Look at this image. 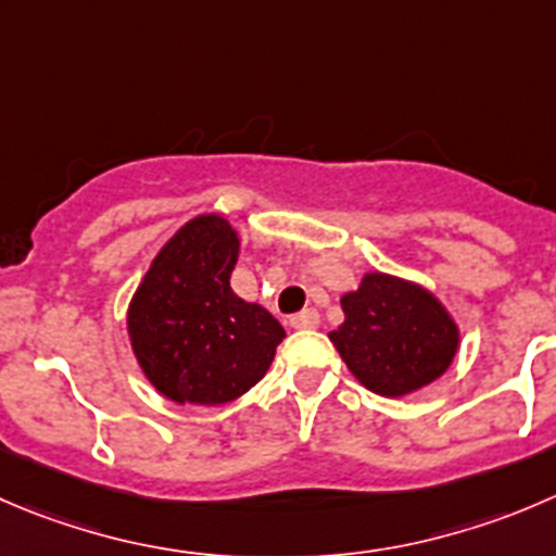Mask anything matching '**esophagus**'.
<instances>
[{"label": "esophagus", "mask_w": 556, "mask_h": 556, "mask_svg": "<svg viewBox=\"0 0 556 556\" xmlns=\"http://www.w3.org/2000/svg\"><path fill=\"white\" fill-rule=\"evenodd\" d=\"M290 326L301 328V331H306V328H317L320 326V315H317V309H304L299 312V315L290 317Z\"/></svg>", "instance_id": "esophagus-1"}]
</instances>
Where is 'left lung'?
Masks as SVG:
<instances>
[{
  "mask_svg": "<svg viewBox=\"0 0 556 556\" xmlns=\"http://www.w3.org/2000/svg\"><path fill=\"white\" fill-rule=\"evenodd\" d=\"M342 312L344 323L328 337L355 380L380 396L418 391L454 361L456 323L418 285L366 274L355 293L342 295Z\"/></svg>",
  "mask_w": 556,
  "mask_h": 556,
  "instance_id": "left-lung-1",
  "label": "left lung"
}]
</instances>
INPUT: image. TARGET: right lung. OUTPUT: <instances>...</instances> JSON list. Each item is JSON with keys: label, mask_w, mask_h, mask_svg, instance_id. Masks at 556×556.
Segmentation results:
<instances>
[{"label": "right lung", "mask_w": 556, "mask_h": 556, "mask_svg": "<svg viewBox=\"0 0 556 556\" xmlns=\"http://www.w3.org/2000/svg\"><path fill=\"white\" fill-rule=\"evenodd\" d=\"M239 236L217 214L187 223L154 257L129 304L135 358L163 396L225 404L271 366L285 328L230 290Z\"/></svg>", "instance_id": "add662e5"}]
</instances>
